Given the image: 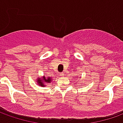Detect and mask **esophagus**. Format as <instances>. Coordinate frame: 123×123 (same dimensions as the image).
Here are the masks:
<instances>
[{
  "instance_id": "1",
  "label": "esophagus",
  "mask_w": 123,
  "mask_h": 123,
  "mask_svg": "<svg viewBox=\"0 0 123 123\" xmlns=\"http://www.w3.org/2000/svg\"><path fill=\"white\" fill-rule=\"evenodd\" d=\"M60 76L62 77V76H64V74L63 73V72H62V73H61V74H60Z\"/></svg>"
}]
</instances>
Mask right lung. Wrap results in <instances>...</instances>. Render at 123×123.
I'll list each match as a JSON object with an SVG mask.
<instances>
[{
	"instance_id": "1",
	"label": "right lung",
	"mask_w": 123,
	"mask_h": 123,
	"mask_svg": "<svg viewBox=\"0 0 123 123\" xmlns=\"http://www.w3.org/2000/svg\"><path fill=\"white\" fill-rule=\"evenodd\" d=\"M51 80H53V78L51 77H47L45 76V75H43V76H39L36 79V82L37 84L41 87H45L46 83H50L51 82Z\"/></svg>"
}]
</instances>
